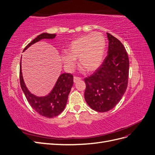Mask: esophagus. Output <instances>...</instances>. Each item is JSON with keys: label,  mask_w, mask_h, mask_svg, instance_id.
Segmentation results:
<instances>
[{"label": "esophagus", "mask_w": 155, "mask_h": 155, "mask_svg": "<svg viewBox=\"0 0 155 155\" xmlns=\"http://www.w3.org/2000/svg\"><path fill=\"white\" fill-rule=\"evenodd\" d=\"M81 79V78H78V77H74V83H76L77 81H79Z\"/></svg>", "instance_id": "1"}]
</instances>
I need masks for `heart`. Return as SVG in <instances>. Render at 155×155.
<instances>
[{"instance_id":"heart-1","label":"heart","mask_w":155,"mask_h":155,"mask_svg":"<svg viewBox=\"0 0 155 155\" xmlns=\"http://www.w3.org/2000/svg\"><path fill=\"white\" fill-rule=\"evenodd\" d=\"M105 46V39L100 33L81 36L70 44L68 55H62L63 62L66 67L72 68L74 60L79 59V68L87 73L94 72L102 64Z\"/></svg>"}]
</instances>
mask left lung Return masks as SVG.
<instances>
[{
  "label": "left lung",
  "instance_id": "left-lung-1",
  "mask_svg": "<svg viewBox=\"0 0 155 155\" xmlns=\"http://www.w3.org/2000/svg\"><path fill=\"white\" fill-rule=\"evenodd\" d=\"M109 40L108 55L100 67L84 79V96L91 109L109 111L116 106L125 94L128 84L129 61L123 44L107 33Z\"/></svg>",
  "mask_w": 155,
  "mask_h": 155
}]
</instances>
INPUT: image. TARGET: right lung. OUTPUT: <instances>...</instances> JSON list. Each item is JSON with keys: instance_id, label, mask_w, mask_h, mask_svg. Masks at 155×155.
Segmentation results:
<instances>
[{"instance_id": "right-lung-1", "label": "right lung", "mask_w": 155, "mask_h": 155, "mask_svg": "<svg viewBox=\"0 0 155 155\" xmlns=\"http://www.w3.org/2000/svg\"><path fill=\"white\" fill-rule=\"evenodd\" d=\"M56 34L43 33L37 36L31 43L28 45L25 51L28 48L41 39H52ZM20 83L22 90L31 107L37 113L46 118H53L61 113L67 105L68 96L73 85V76L72 74L64 73L61 74L54 88L47 96L38 97L31 94L26 87L21 70V59L20 63Z\"/></svg>"}]
</instances>
